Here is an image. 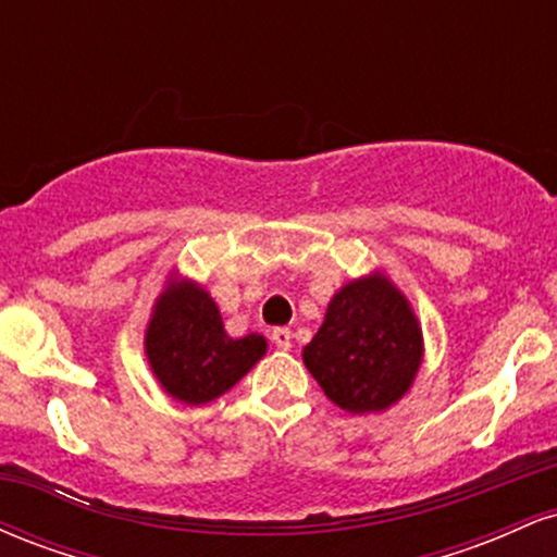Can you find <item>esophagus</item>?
I'll return each mask as SVG.
<instances>
[{"instance_id": "esophagus-1", "label": "esophagus", "mask_w": 557, "mask_h": 557, "mask_svg": "<svg viewBox=\"0 0 557 557\" xmlns=\"http://www.w3.org/2000/svg\"><path fill=\"white\" fill-rule=\"evenodd\" d=\"M272 343L277 345V348H283V350H287L293 345V332L287 330V327H277V330H272Z\"/></svg>"}]
</instances>
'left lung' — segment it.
I'll return each instance as SVG.
<instances>
[{"instance_id":"left-lung-1","label":"left lung","mask_w":557,"mask_h":557,"mask_svg":"<svg viewBox=\"0 0 557 557\" xmlns=\"http://www.w3.org/2000/svg\"><path fill=\"white\" fill-rule=\"evenodd\" d=\"M421 356L419 319L380 272L343 285L304 348L306 369L348 413H376L398 403L413 385Z\"/></svg>"}]
</instances>
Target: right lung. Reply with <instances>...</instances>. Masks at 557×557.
I'll return each instance as SVG.
<instances>
[{
  "label": "right lung",
  "mask_w": 557,
  "mask_h": 557,
  "mask_svg": "<svg viewBox=\"0 0 557 557\" xmlns=\"http://www.w3.org/2000/svg\"><path fill=\"white\" fill-rule=\"evenodd\" d=\"M144 345L164 393L188 406L220 398L267 354L257 332L230 337L212 296L177 277L157 298Z\"/></svg>",
  "instance_id": "obj_1"
}]
</instances>
